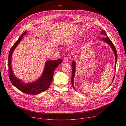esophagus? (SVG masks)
Returning a JSON list of instances; mask_svg holds the SVG:
<instances>
[{
  "mask_svg": "<svg viewBox=\"0 0 126 126\" xmlns=\"http://www.w3.org/2000/svg\"><path fill=\"white\" fill-rule=\"evenodd\" d=\"M67 61H68L67 58H65L64 59V60H63V62H67Z\"/></svg>",
  "mask_w": 126,
  "mask_h": 126,
  "instance_id": "1",
  "label": "esophagus"
}]
</instances>
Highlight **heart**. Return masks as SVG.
Masks as SVG:
<instances>
[{"instance_id": "1", "label": "heart", "mask_w": 126, "mask_h": 126, "mask_svg": "<svg viewBox=\"0 0 126 126\" xmlns=\"http://www.w3.org/2000/svg\"><path fill=\"white\" fill-rule=\"evenodd\" d=\"M77 41V39L76 38V39H73L71 40H70V41H69L67 43H66V44L68 45H73Z\"/></svg>"}]
</instances>
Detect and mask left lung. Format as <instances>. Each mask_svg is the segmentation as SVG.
I'll list each match as a JSON object with an SVG mask.
<instances>
[{
    "mask_svg": "<svg viewBox=\"0 0 126 126\" xmlns=\"http://www.w3.org/2000/svg\"><path fill=\"white\" fill-rule=\"evenodd\" d=\"M101 34L102 35H104L105 37L104 38L102 39V41H104L105 42H106L107 43H108V44L110 46V47L112 49L113 52H114V54H115V70H116V63H117V58H118V56H117V50H116V49L114 46V44H113V43L111 41V40L110 39V38L108 37V36H107L106 33L103 30H102V32H101ZM76 63L75 62V61H73L72 62V78H71V83H72V86L73 87V88H74L75 89V87H74V77H75V71H76ZM115 76V75H114ZM114 77L113 78V80H112V83L114 80ZM111 83V84H112Z\"/></svg>",
    "mask_w": 126,
    "mask_h": 126,
    "instance_id": "obj_1",
    "label": "left lung"
}]
</instances>
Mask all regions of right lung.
<instances>
[{"mask_svg": "<svg viewBox=\"0 0 126 126\" xmlns=\"http://www.w3.org/2000/svg\"><path fill=\"white\" fill-rule=\"evenodd\" d=\"M27 33L25 32L22 34L17 42L11 48L8 55V73L9 77L14 86L22 92L28 94L36 95L48 90L52 82L55 69L62 62V59L58 60H48L45 63L42 75L36 81L25 84L17 78L14 74L11 67L12 54L19 43L23 39V36Z\"/></svg>", "mask_w": 126, "mask_h": 126, "instance_id": "right-lung-1", "label": "right lung"}]
</instances>
